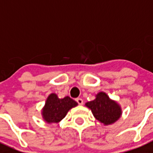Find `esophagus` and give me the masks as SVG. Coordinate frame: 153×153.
Masks as SVG:
<instances>
[{
	"mask_svg": "<svg viewBox=\"0 0 153 153\" xmlns=\"http://www.w3.org/2000/svg\"><path fill=\"white\" fill-rule=\"evenodd\" d=\"M76 101L78 103V105H82L83 104H84V101H83V100L81 98H76Z\"/></svg>",
	"mask_w": 153,
	"mask_h": 153,
	"instance_id": "34e87169",
	"label": "esophagus"
}]
</instances>
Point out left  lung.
Instances as JSON below:
<instances>
[{
  "instance_id": "1",
  "label": "left lung",
  "mask_w": 153,
  "mask_h": 153,
  "mask_svg": "<svg viewBox=\"0 0 153 153\" xmlns=\"http://www.w3.org/2000/svg\"><path fill=\"white\" fill-rule=\"evenodd\" d=\"M85 106L91 109L96 119L105 125L114 124L121 117L120 105L104 92L98 93L95 99L86 103Z\"/></svg>"
}]
</instances>
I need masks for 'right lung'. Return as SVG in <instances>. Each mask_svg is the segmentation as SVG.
I'll list each match as a JSON object with an SVG mask.
<instances>
[{"label":"right lung","mask_w":153,"mask_h":153,"mask_svg":"<svg viewBox=\"0 0 153 153\" xmlns=\"http://www.w3.org/2000/svg\"><path fill=\"white\" fill-rule=\"evenodd\" d=\"M77 103L69 97L60 99L56 93H51L42 108L41 115L44 120L48 124L59 123L65 118L67 112L76 106Z\"/></svg>","instance_id":"1"}]
</instances>
